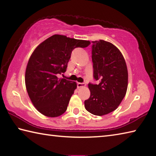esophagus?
<instances>
[{
    "label": "esophagus",
    "mask_w": 156,
    "mask_h": 156,
    "mask_svg": "<svg viewBox=\"0 0 156 156\" xmlns=\"http://www.w3.org/2000/svg\"><path fill=\"white\" fill-rule=\"evenodd\" d=\"M77 86L78 88H81V87H84L86 86V84L84 83H77Z\"/></svg>",
    "instance_id": "esophagus-1"
}]
</instances>
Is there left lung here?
Returning <instances> with one entry per match:
<instances>
[{
	"instance_id": "1",
	"label": "left lung",
	"mask_w": 156,
	"mask_h": 156,
	"mask_svg": "<svg viewBox=\"0 0 156 156\" xmlns=\"http://www.w3.org/2000/svg\"><path fill=\"white\" fill-rule=\"evenodd\" d=\"M93 77L98 84H88L90 98L84 101L88 112L102 116L114 111L125 97L128 83L126 63L120 50L104 40L92 41Z\"/></svg>"
}]
</instances>
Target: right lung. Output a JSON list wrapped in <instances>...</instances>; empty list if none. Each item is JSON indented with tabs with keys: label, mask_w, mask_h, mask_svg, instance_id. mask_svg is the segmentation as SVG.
<instances>
[{
	"label": "right lung",
	"mask_w": 156,
	"mask_h": 156,
	"mask_svg": "<svg viewBox=\"0 0 156 156\" xmlns=\"http://www.w3.org/2000/svg\"><path fill=\"white\" fill-rule=\"evenodd\" d=\"M89 41L54 35L33 51L25 72V84L33 104L46 117H56L66 111L76 82L58 78L65 73L71 54L76 48H86Z\"/></svg>",
	"instance_id": "1"
}]
</instances>
